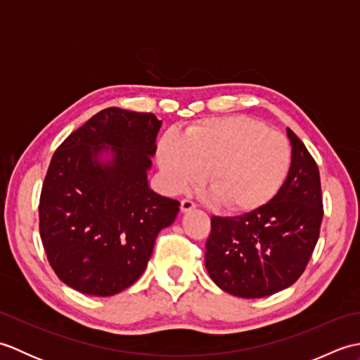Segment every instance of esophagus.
<instances>
[{
  "label": "esophagus",
  "mask_w": 360,
  "mask_h": 360,
  "mask_svg": "<svg viewBox=\"0 0 360 360\" xmlns=\"http://www.w3.org/2000/svg\"><path fill=\"white\" fill-rule=\"evenodd\" d=\"M196 207V202L192 200V198H184L181 202V210L182 212H190Z\"/></svg>",
  "instance_id": "1"
}]
</instances>
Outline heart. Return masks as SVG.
<instances>
[{
    "mask_svg": "<svg viewBox=\"0 0 360 360\" xmlns=\"http://www.w3.org/2000/svg\"><path fill=\"white\" fill-rule=\"evenodd\" d=\"M159 165L168 187L181 192L204 172L217 201L229 210H250L278 192L290 167L285 136L248 117H212L168 133L159 145Z\"/></svg>",
    "mask_w": 360,
    "mask_h": 360,
    "instance_id": "1",
    "label": "heart"
}]
</instances>
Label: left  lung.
<instances>
[{
    "instance_id": "1",
    "label": "left lung",
    "mask_w": 360,
    "mask_h": 360,
    "mask_svg": "<svg viewBox=\"0 0 360 360\" xmlns=\"http://www.w3.org/2000/svg\"><path fill=\"white\" fill-rule=\"evenodd\" d=\"M286 133L290 167L277 195L244 215L212 217L205 267L232 295L258 298L294 285L317 244L323 218L319 167L304 143Z\"/></svg>"
}]
</instances>
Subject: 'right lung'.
I'll list each match as a JSON object with an SVG mask.
<instances>
[{"mask_svg":"<svg viewBox=\"0 0 360 360\" xmlns=\"http://www.w3.org/2000/svg\"><path fill=\"white\" fill-rule=\"evenodd\" d=\"M162 122L151 112L106 108L53 153L43 182L40 236L57 277L83 294L108 297L143 274L158 233L179 201L148 187ZM111 150L103 165L98 156Z\"/></svg>","mask_w":360,"mask_h":360,"instance_id":"right-lung-1","label":"right lung"}]
</instances>
